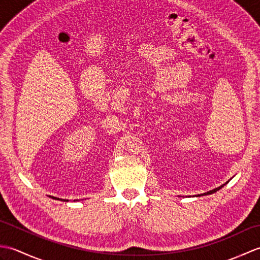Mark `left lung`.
Returning a JSON list of instances; mask_svg holds the SVG:
<instances>
[{"label": "left lung", "instance_id": "left-lung-1", "mask_svg": "<svg viewBox=\"0 0 260 260\" xmlns=\"http://www.w3.org/2000/svg\"><path fill=\"white\" fill-rule=\"evenodd\" d=\"M223 185H224V184H223ZM223 185H221V186H219V187H215V189H214V190H211V191H209V192H207V193H203V194H202V196H207V194H212V193H214V192H217L218 190H220V189H221V187H222ZM198 197H200V196H198Z\"/></svg>", "mask_w": 260, "mask_h": 260}]
</instances>
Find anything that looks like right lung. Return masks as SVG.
<instances>
[{
    "label": "right lung",
    "instance_id": "obj_1",
    "mask_svg": "<svg viewBox=\"0 0 260 260\" xmlns=\"http://www.w3.org/2000/svg\"><path fill=\"white\" fill-rule=\"evenodd\" d=\"M52 199H57V200H60V199H58V198H54V197H52ZM62 201H68V200H62Z\"/></svg>",
    "mask_w": 260,
    "mask_h": 260
}]
</instances>
